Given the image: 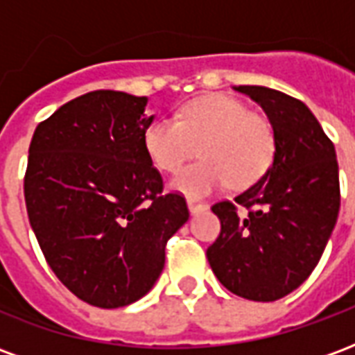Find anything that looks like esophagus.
Returning a JSON list of instances; mask_svg holds the SVG:
<instances>
[{
	"mask_svg": "<svg viewBox=\"0 0 355 355\" xmlns=\"http://www.w3.org/2000/svg\"><path fill=\"white\" fill-rule=\"evenodd\" d=\"M188 209H190V213H192V215H198V213H201V211H205V209H207V203L188 200Z\"/></svg>",
	"mask_w": 355,
	"mask_h": 355,
	"instance_id": "obj_1",
	"label": "esophagus"
}]
</instances>
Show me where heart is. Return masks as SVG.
<instances>
[{"label": "heart", "instance_id": "obj_1", "mask_svg": "<svg viewBox=\"0 0 355 355\" xmlns=\"http://www.w3.org/2000/svg\"><path fill=\"white\" fill-rule=\"evenodd\" d=\"M200 148H198L197 146ZM144 148L155 167L177 173L200 150L201 162L173 178V188L190 198L257 184L272 167L277 139L272 121L230 94L188 102L175 119H155L144 131Z\"/></svg>", "mask_w": 355, "mask_h": 355}]
</instances>
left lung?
I'll list each match as a JSON object with an SVG mask.
<instances>
[{"label": "left lung", "mask_w": 355, "mask_h": 355, "mask_svg": "<svg viewBox=\"0 0 355 355\" xmlns=\"http://www.w3.org/2000/svg\"><path fill=\"white\" fill-rule=\"evenodd\" d=\"M236 91L266 112L277 150L257 184L211 207L220 234L209 245L207 261L234 295L272 302L304 283L320 262L340 207L338 163L333 142L304 102L259 85ZM238 207L248 215L239 216Z\"/></svg>", "instance_id": "1"}]
</instances>
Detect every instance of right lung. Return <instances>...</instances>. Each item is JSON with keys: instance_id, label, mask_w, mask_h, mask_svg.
I'll list each match as a JSON object with an SVG mask.
<instances>
[{"instance_id": "1", "label": "right lung", "mask_w": 355, "mask_h": 355, "mask_svg": "<svg viewBox=\"0 0 355 355\" xmlns=\"http://www.w3.org/2000/svg\"><path fill=\"white\" fill-rule=\"evenodd\" d=\"M146 96L93 91L43 119L28 150L24 200L45 261L76 297L119 308L144 297L188 220L180 192L144 148Z\"/></svg>"}]
</instances>
